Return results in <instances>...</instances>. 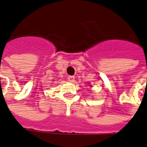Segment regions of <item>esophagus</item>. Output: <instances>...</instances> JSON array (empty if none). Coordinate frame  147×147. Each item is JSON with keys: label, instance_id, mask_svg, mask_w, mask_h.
<instances>
[{"label": "esophagus", "instance_id": "obj_1", "mask_svg": "<svg viewBox=\"0 0 147 147\" xmlns=\"http://www.w3.org/2000/svg\"><path fill=\"white\" fill-rule=\"evenodd\" d=\"M67 79H68V81L69 82H74V76H69L68 78H67Z\"/></svg>", "mask_w": 147, "mask_h": 147}]
</instances>
